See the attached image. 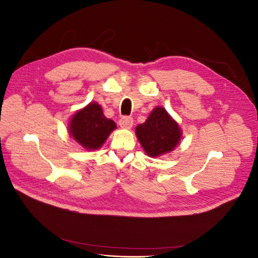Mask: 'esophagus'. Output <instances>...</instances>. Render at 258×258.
<instances>
[{
	"label": "esophagus",
	"mask_w": 258,
	"mask_h": 258,
	"mask_svg": "<svg viewBox=\"0 0 258 258\" xmlns=\"http://www.w3.org/2000/svg\"><path fill=\"white\" fill-rule=\"evenodd\" d=\"M132 124H134V119H132V117L129 116H124L119 120V126L122 129H130L132 127Z\"/></svg>",
	"instance_id": "obj_1"
}]
</instances>
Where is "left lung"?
I'll use <instances>...</instances> for the list:
<instances>
[{
    "instance_id": "1",
    "label": "left lung",
    "mask_w": 258,
    "mask_h": 258,
    "mask_svg": "<svg viewBox=\"0 0 258 258\" xmlns=\"http://www.w3.org/2000/svg\"><path fill=\"white\" fill-rule=\"evenodd\" d=\"M136 135L146 155L155 158L174 151L182 130L165 107L156 106L145 122L138 124Z\"/></svg>"
}]
</instances>
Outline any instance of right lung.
Returning <instances> with one entry per match:
<instances>
[{
  "label": "right lung",
  "mask_w": 258,
  "mask_h": 258,
  "mask_svg": "<svg viewBox=\"0 0 258 258\" xmlns=\"http://www.w3.org/2000/svg\"><path fill=\"white\" fill-rule=\"evenodd\" d=\"M69 134L86 151H96L116 129L114 120L106 118L98 102H90L70 118Z\"/></svg>",
  "instance_id": "obj_1"
}]
</instances>
